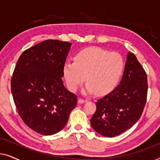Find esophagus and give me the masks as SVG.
I'll list each match as a JSON object with an SVG mask.
<instances>
[{
  "instance_id": "esophagus-1",
  "label": "esophagus",
  "mask_w": 160,
  "mask_h": 160,
  "mask_svg": "<svg viewBox=\"0 0 160 160\" xmlns=\"http://www.w3.org/2000/svg\"><path fill=\"white\" fill-rule=\"evenodd\" d=\"M87 102V100L82 99V98H78V103H84V102Z\"/></svg>"
}]
</instances>
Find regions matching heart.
Wrapping results in <instances>:
<instances>
[{"mask_svg": "<svg viewBox=\"0 0 160 160\" xmlns=\"http://www.w3.org/2000/svg\"><path fill=\"white\" fill-rule=\"evenodd\" d=\"M124 67V60L120 54L92 47L78 52L73 62L65 63L62 72L71 91H77L86 79L87 92H95L97 95H104L117 86Z\"/></svg>", "mask_w": 160, "mask_h": 160, "instance_id": "1", "label": "heart"}]
</instances>
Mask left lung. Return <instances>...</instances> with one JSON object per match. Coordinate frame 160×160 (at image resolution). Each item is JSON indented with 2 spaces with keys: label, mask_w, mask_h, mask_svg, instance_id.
<instances>
[{
  "label": "left lung",
  "mask_w": 160,
  "mask_h": 160,
  "mask_svg": "<svg viewBox=\"0 0 160 160\" xmlns=\"http://www.w3.org/2000/svg\"><path fill=\"white\" fill-rule=\"evenodd\" d=\"M148 82L145 70L133 53L129 52L120 84L96 102L90 123L99 134L114 137L136 123L147 99Z\"/></svg>",
  "instance_id": "1"
}]
</instances>
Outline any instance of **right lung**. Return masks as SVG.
<instances>
[{
  "label": "right lung",
  "mask_w": 160,
  "mask_h": 160,
  "mask_svg": "<svg viewBox=\"0 0 160 160\" xmlns=\"http://www.w3.org/2000/svg\"><path fill=\"white\" fill-rule=\"evenodd\" d=\"M71 46L67 41H42L22 52L13 72L11 89L19 117L39 134L62 130L77 103V96L67 90L62 79Z\"/></svg>",
  "instance_id": "obj_1"
}]
</instances>
